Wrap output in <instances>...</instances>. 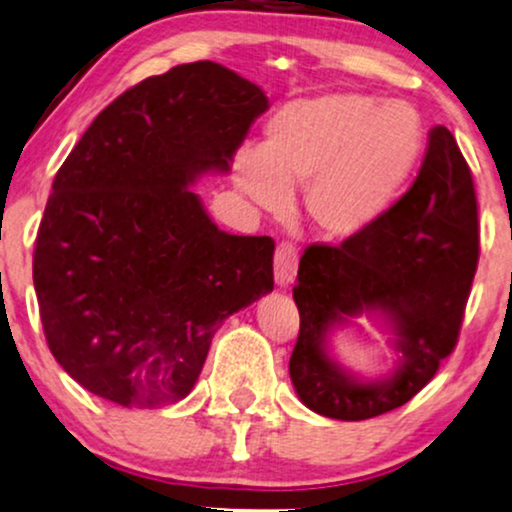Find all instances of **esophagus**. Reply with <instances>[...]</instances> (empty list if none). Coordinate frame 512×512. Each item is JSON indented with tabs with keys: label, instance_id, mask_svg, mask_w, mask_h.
Listing matches in <instances>:
<instances>
[{
	"label": "esophagus",
	"instance_id": "obj_1",
	"mask_svg": "<svg viewBox=\"0 0 512 512\" xmlns=\"http://www.w3.org/2000/svg\"><path fill=\"white\" fill-rule=\"evenodd\" d=\"M274 274L278 286H290L297 274V250L290 243H278L274 255Z\"/></svg>",
	"mask_w": 512,
	"mask_h": 512
}]
</instances>
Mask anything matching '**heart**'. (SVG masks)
I'll return each instance as SVG.
<instances>
[{"mask_svg": "<svg viewBox=\"0 0 512 512\" xmlns=\"http://www.w3.org/2000/svg\"><path fill=\"white\" fill-rule=\"evenodd\" d=\"M425 146L416 108L361 92L288 103L264 127L262 151L245 148L234 179L252 203L281 210L304 186V215L331 241L364 234L404 191Z\"/></svg>", "mask_w": 512, "mask_h": 512, "instance_id": "obj_1", "label": "heart"}]
</instances>
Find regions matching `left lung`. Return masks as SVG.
Wrapping results in <instances>:
<instances>
[{
	"label": "left lung",
	"mask_w": 512,
	"mask_h": 512,
	"mask_svg": "<svg viewBox=\"0 0 512 512\" xmlns=\"http://www.w3.org/2000/svg\"><path fill=\"white\" fill-rule=\"evenodd\" d=\"M477 260L475 184L454 134L439 125L411 189L371 229L304 250L293 288L300 333L288 366L304 406L366 420L416 397L454 352ZM364 311L386 314L402 352L387 381L361 384L322 345L333 322Z\"/></svg>",
	"instance_id": "left-lung-1"
}]
</instances>
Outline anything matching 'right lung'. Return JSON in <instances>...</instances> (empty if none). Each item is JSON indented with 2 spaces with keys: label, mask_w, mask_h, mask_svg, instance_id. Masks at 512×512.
Instances as JSON below:
<instances>
[{
  "label": "right lung",
  "mask_w": 512,
  "mask_h": 512,
  "mask_svg": "<svg viewBox=\"0 0 512 512\" xmlns=\"http://www.w3.org/2000/svg\"><path fill=\"white\" fill-rule=\"evenodd\" d=\"M267 106L234 70L184 63L103 108L56 172L32 281L51 354L84 390L184 399L224 319L274 290V241L219 231L189 189L229 170Z\"/></svg>",
  "instance_id": "right-lung-1"
}]
</instances>
